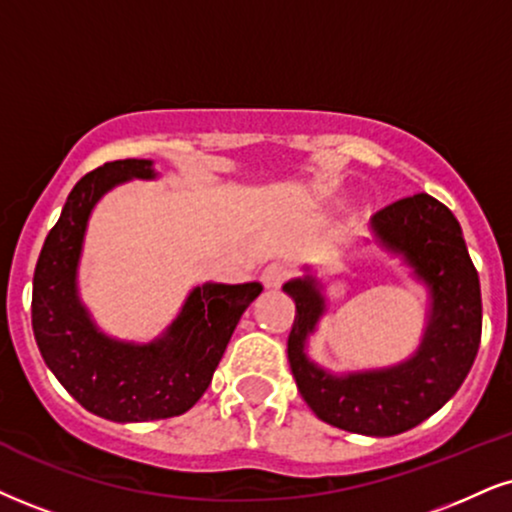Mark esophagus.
Segmentation results:
<instances>
[{
  "instance_id": "1",
  "label": "esophagus",
  "mask_w": 512,
  "mask_h": 512,
  "mask_svg": "<svg viewBox=\"0 0 512 512\" xmlns=\"http://www.w3.org/2000/svg\"><path fill=\"white\" fill-rule=\"evenodd\" d=\"M287 277H289V266H287V263L275 261V263H270V266L263 268L261 282H263V285H266L268 289H277V287L282 285V282L287 280Z\"/></svg>"
}]
</instances>
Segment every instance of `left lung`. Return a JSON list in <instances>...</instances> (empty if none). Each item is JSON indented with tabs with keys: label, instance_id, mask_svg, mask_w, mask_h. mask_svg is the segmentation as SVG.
<instances>
[{
	"label": "left lung",
	"instance_id": "8db88e82",
	"mask_svg": "<svg viewBox=\"0 0 512 512\" xmlns=\"http://www.w3.org/2000/svg\"><path fill=\"white\" fill-rule=\"evenodd\" d=\"M370 232L427 289L430 306L418 349L389 368H320L308 356V339L327 313V299L323 282L306 266L304 277L282 285L296 304L287 356L296 387L320 420L365 437H394L437 413L468 377L482 337V294L460 223L430 194L377 211Z\"/></svg>",
	"mask_w": 512,
	"mask_h": 512
}]
</instances>
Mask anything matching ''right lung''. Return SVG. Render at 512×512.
<instances>
[{"label":"right lung","instance_id":"right-lung-1","mask_svg":"<svg viewBox=\"0 0 512 512\" xmlns=\"http://www.w3.org/2000/svg\"><path fill=\"white\" fill-rule=\"evenodd\" d=\"M156 178L147 159L111 161L80 178L44 239L33 277V332L44 363L82 408L113 422L163 420L192 408L242 313L263 292L261 282L197 285L151 342L111 337L94 323L78 287L94 206L118 185Z\"/></svg>","mask_w":512,"mask_h":512}]
</instances>
